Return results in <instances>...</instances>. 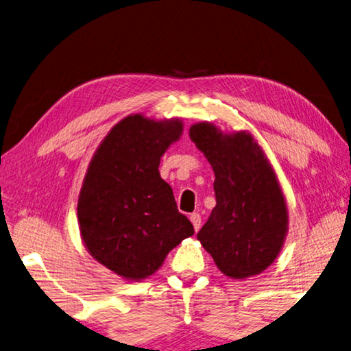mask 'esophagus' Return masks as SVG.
<instances>
[{"instance_id": "1", "label": "esophagus", "mask_w": 351, "mask_h": 351, "mask_svg": "<svg viewBox=\"0 0 351 351\" xmlns=\"http://www.w3.org/2000/svg\"><path fill=\"white\" fill-rule=\"evenodd\" d=\"M190 221H192L195 230H198L199 226H201V215H199V213H192V215H190Z\"/></svg>"}]
</instances>
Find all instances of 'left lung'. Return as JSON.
<instances>
[{
    "label": "left lung",
    "mask_w": 351,
    "mask_h": 351,
    "mask_svg": "<svg viewBox=\"0 0 351 351\" xmlns=\"http://www.w3.org/2000/svg\"><path fill=\"white\" fill-rule=\"evenodd\" d=\"M189 133L215 173L217 206L197 239L223 274H260L277 258L288 229L287 204L268 158L251 134H223L209 122Z\"/></svg>",
    "instance_id": "obj_1"
}]
</instances>
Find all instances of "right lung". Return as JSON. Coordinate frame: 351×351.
<instances>
[{
	"mask_svg": "<svg viewBox=\"0 0 351 351\" xmlns=\"http://www.w3.org/2000/svg\"><path fill=\"white\" fill-rule=\"evenodd\" d=\"M181 133L178 119L128 116L112 127L88 167L77 204L83 243L99 263L128 280L152 276L195 232L158 170Z\"/></svg>",
	"mask_w": 351,
	"mask_h": 351,
	"instance_id": "add662e5",
	"label": "right lung"
}]
</instances>
